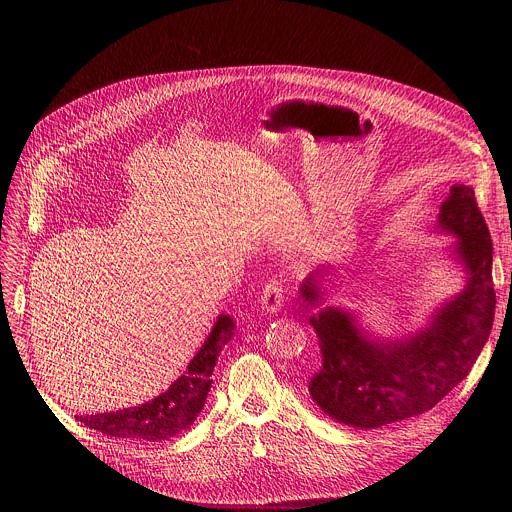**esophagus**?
<instances>
[{"mask_svg": "<svg viewBox=\"0 0 512 512\" xmlns=\"http://www.w3.org/2000/svg\"><path fill=\"white\" fill-rule=\"evenodd\" d=\"M261 304L269 314L281 310V306H283V283H281V279L271 277L267 281V285L263 287V294H261Z\"/></svg>", "mask_w": 512, "mask_h": 512, "instance_id": "esophagus-1", "label": "esophagus"}]
</instances>
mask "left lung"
I'll return each mask as SVG.
<instances>
[{"label": "left lung", "mask_w": 512, "mask_h": 512, "mask_svg": "<svg viewBox=\"0 0 512 512\" xmlns=\"http://www.w3.org/2000/svg\"><path fill=\"white\" fill-rule=\"evenodd\" d=\"M437 227L458 237L456 255L468 283L433 314L427 328L405 340H377L340 308L328 306L310 318L322 350V369L310 381V395L338 423L375 429L421 415L470 373L482 352L496 294L490 231L470 186H452ZM302 298L308 306L320 304L314 275L302 283Z\"/></svg>", "instance_id": "8db88e82"}]
</instances>
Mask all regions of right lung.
<instances>
[{
	"label": "right lung",
	"mask_w": 512,
	"mask_h": 512,
	"mask_svg": "<svg viewBox=\"0 0 512 512\" xmlns=\"http://www.w3.org/2000/svg\"><path fill=\"white\" fill-rule=\"evenodd\" d=\"M233 328V318L225 314L218 316L206 342L190 360L186 373L156 399L121 411L77 415V419L87 427L111 437H119V440L139 444H158L172 440L174 435L186 431L202 411L212 385L210 375L214 371L216 356L221 352L223 344L231 338Z\"/></svg>",
	"instance_id": "1"
}]
</instances>
